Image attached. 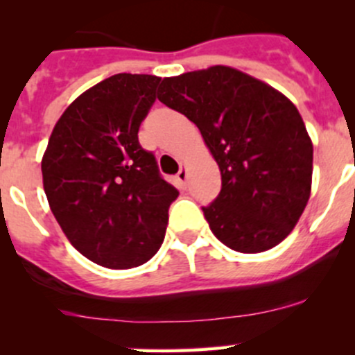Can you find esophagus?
I'll return each instance as SVG.
<instances>
[{
  "label": "esophagus",
  "instance_id": "obj_1",
  "mask_svg": "<svg viewBox=\"0 0 355 355\" xmlns=\"http://www.w3.org/2000/svg\"><path fill=\"white\" fill-rule=\"evenodd\" d=\"M175 180H177L178 187L187 189V170H185V166H180V171L177 173Z\"/></svg>",
  "mask_w": 355,
  "mask_h": 355
}]
</instances>
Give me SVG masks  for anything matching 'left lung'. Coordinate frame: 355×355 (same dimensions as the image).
I'll use <instances>...</instances> for the list:
<instances>
[{"label": "left lung", "mask_w": 355, "mask_h": 355, "mask_svg": "<svg viewBox=\"0 0 355 355\" xmlns=\"http://www.w3.org/2000/svg\"><path fill=\"white\" fill-rule=\"evenodd\" d=\"M157 99L198 125L220 166V194L202 207L218 241L244 254L280 244L313 180V142L293 103L223 65L163 78Z\"/></svg>", "instance_id": "8db88e82"}]
</instances>
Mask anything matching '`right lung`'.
<instances>
[{
	"mask_svg": "<svg viewBox=\"0 0 355 355\" xmlns=\"http://www.w3.org/2000/svg\"><path fill=\"white\" fill-rule=\"evenodd\" d=\"M161 78L116 73L78 96L42 156L49 207L70 244L92 263L128 270L163 244L178 191L139 144Z\"/></svg>",
	"mask_w": 355,
	"mask_h": 355,
	"instance_id": "add662e5",
	"label": "right lung"
}]
</instances>
